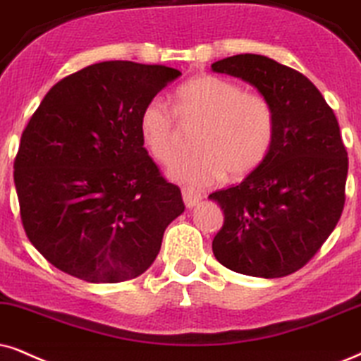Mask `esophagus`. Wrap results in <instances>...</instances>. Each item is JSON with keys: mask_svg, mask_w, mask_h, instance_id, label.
I'll return each mask as SVG.
<instances>
[{"mask_svg": "<svg viewBox=\"0 0 361 361\" xmlns=\"http://www.w3.org/2000/svg\"><path fill=\"white\" fill-rule=\"evenodd\" d=\"M181 193H183V202L186 204V208H193L202 202V193L193 188H183Z\"/></svg>", "mask_w": 361, "mask_h": 361, "instance_id": "1", "label": "esophagus"}]
</instances>
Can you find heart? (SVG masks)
I'll return each mask as SVG.
<instances>
[{
  "label": "heart",
  "mask_w": 361,
  "mask_h": 361,
  "mask_svg": "<svg viewBox=\"0 0 361 361\" xmlns=\"http://www.w3.org/2000/svg\"><path fill=\"white\" fill-rule=\"evenodd\" d=\"M176 117L181 125L202 126L195 138L200 152L176 158L168 168L173 180L193 186L212 185L225 171L230 178L252 173L267 157L275 131L273 108L263 94L213 75L196 76L176 90L173 109L161 98L141 109V141L158 161L175 157Z\"/></svg>",
  "instance_id": "1"
}]
</instances>
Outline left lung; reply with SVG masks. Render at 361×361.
<instances>
[{
    "instance_id": "8db88e82",
    "label": "left lung",
    "mask_w": 361,
    "mask_h": 361,
    "mask_svg": "<svg viewBox=\"0 0 361 361\" xmlns=\"http://www.w3.org/2000/svg\"><path fill=\"white\" fill-rule=\"evenodd\" d=\"M212 70L255 86L275 116L263 161L208 196L225 214L214 258L241 275L286 276L314 257L343 212L348 157L338 121L307 76L275 59L236 54Z\"/></svg>"
}]
</instances>
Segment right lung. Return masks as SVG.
I'll list each match as a JSON object with an SVG mask.
<instances>
[{
	"instance_id": "add662e5",
	"label": "right lung",
	"mask_w": 361,
	"mask_h": 361,
	"mask_svg": "<svg viewBox=\"0 0 361 361\" xmlns=\"http://www.w3.org/2000/svg\"><path fill=\"white\" fill-rule=\"evenodd\" d=\"M181 73L103 61L58 81L31 116L15 159L26 236L58 270L120 283L152 267L185 212L143 147L140 115Z\"/></svg>"
}]
</instances>
